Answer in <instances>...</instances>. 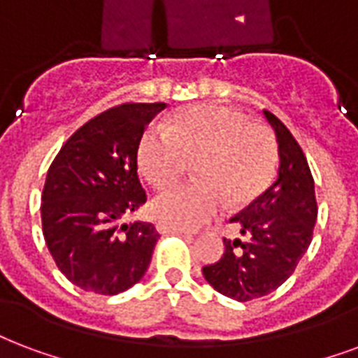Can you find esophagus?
<instances>
[{
  "mask_svg": "<svg viewBox=\"0 0 358 358\" xmlns=\"http://www.w3.org/2000/svg\"><path fill=\"white\" fill-rule=\"evenodd\" d=\"M157 231L166 235V233H176V235H184V237H193L189 231H184V229H176V227L165 226V224H157Z\"/></svg>",
  "mask_w": 358,
  "mask_h": 358,
  "instance_id": "34e87169",
  "label": "esophagus"
}]
</instances>
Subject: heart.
<instances>
[{"mask_svg": "<svg viewBox=\"0 0 358 358\" xmlns=\"http://www.w3.org/2000/svg\"><path fill=\"white\" fill-rule=\"evenodd\" d=\"M189 161H197L201 182L172 186L152 199L153 218L176 229L208 224L222 213L224 197L231 206L256 199L273 176L277 144L267 127L224 106L187 108L171 127H150L140 140L138 166L155 187L178 180Z\"/></svg>", "mask_w": 358, "mask_h": 358, "instance_id": "1", "label": "heart"}]
</instances>
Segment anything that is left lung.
I'll use <instances>...</instances> for the list:
<instances>
[{
  "label": "left lung",
  "mask_w": 358,
  "mask_h": 358,
  "mask_svg": "<svg viewBox=\"0 0 358 358\" xmlns=\"http://www.w3.org/2000/svg\"><path fill=\"white\" fill-rule=\"evenodd\" d=\"M279 145L277 180L229 222L239 239H224L226 252L203 267L206 282L227 298L250 301L285 282L311 245L317 222L315 182L300 144L271 112H264Z\"/></svg>",
  "instance_id": "1"
}]
</instances>
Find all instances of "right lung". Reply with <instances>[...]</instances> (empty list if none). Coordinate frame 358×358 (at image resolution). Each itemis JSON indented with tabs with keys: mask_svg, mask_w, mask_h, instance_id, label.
<instances>
[{
	"mask_svg": "<svg viewBox=\"0 0 358 358\" xmlns=\"http://www.w3.org/2000/svg\"><path fill=\"white\" fill-rule=\"evenodd\" d=\"M165 108L115 106L73 132L52 161L41 195L43 237L76 287L113 296L148 271L157 229L123 218L145 203L136 155L144 129Z\"/></svg>",
	"mask_w": 358,
	"mask_h": 358,
	"instance_id": "add662e5",
	"label": "right lung"
}]
</instances>
